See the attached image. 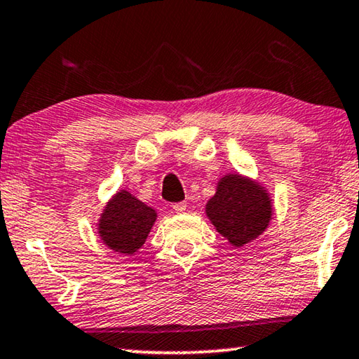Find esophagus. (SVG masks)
I'll use <instances>...</instances> for the list:
<instances>
[{
	"instance_id": "obj_1",
	"label": "esophagus",
	"mask_w": 359,
	"mask_h": 359,
	"mask_svg": "<svg viewBox=\"0 0 359 359\" xmlns=\"http://www.w3.org/2000/svg\"><path fill=\"white\" fill-rule=\"evenodd\" d=\"M172 209L175 214H184V212L187 210V203H175L172 205Z\"/></svg>"
}]
</instances>
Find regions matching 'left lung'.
I'll use <instances>...</instances> for the list:
<instances>
[{"label": "left lung", "instance_id": "obj_1", "mask_svg": "<svg viewBox=\"0 0 359 359\" xmlns=\"http://www.w3.org/2000/svg\"><path fill=\"white\" fill-rule=\"evenodd\" d=\"M204 212L217 233L241 248L269 228L274 204L267 188L258 180L228 172L218 179L215 194L205 203Z\"/></svg>", "mask_w": 359, "mask_h": 359}]
</instances>
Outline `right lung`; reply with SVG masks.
Listing matches in <instances>:
<instances>
[{"label": "right lung", "mask_w": 359, "mask_h": 359, "mask_svg": "<svg viewBox=\"0 0 359 359\" xmlns=\"http://www.w3.org/2000/svg\"><path fill=\"white\" fill-rule=\"evenodd\" d=\"M156 217L154 208L130 191L118 190L106 203L96 229L101 242L109 250L131 257L144 245Z\"/></svg>", "instance_id": "right-lung-1"}]
</instances>
